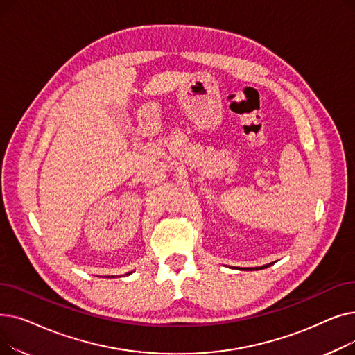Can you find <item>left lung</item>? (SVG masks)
<instances>
[{
	"mask_svg": "<svg viewBox=\"0 0 355 355\" xmlns=\"http://www.w3.org/2000/svg\"><path fill=\"white\" fill-rule=\"evenodd\" d=\"M270 265H273V263H269V265H263V266H259V268H243V269H241V270H260V269L269 268Z\"/></svg>",
	"mask_w": 355,
	"mask_h": 355,
	"instance_id": "left-lung-1",
	"label": "left lung"
}]
</instances>
